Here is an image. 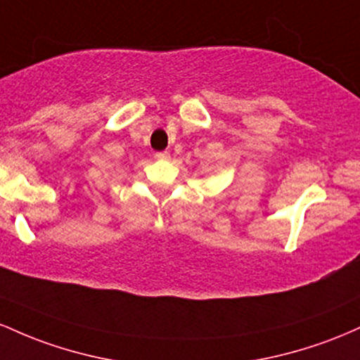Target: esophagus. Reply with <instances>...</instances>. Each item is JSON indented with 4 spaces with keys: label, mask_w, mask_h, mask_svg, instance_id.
I'll return each mask as SVG.
<instances>
[{
    "label": "esophagus",
    "mask_w": 360,
    "mask_h": 360,
    "mask_svg": "<svg viewBox=\"0 0 360 360\" xmlns=\"http://www.w3.org/2000/svg\"><path fill=\"white\" fill-rule=\"evenodd\" d=\"M156 160H160V161H167V160H169V153L168 151H160V153H156Z\"/></svg>",
    "instance_id": "1"
}]
</instances>
